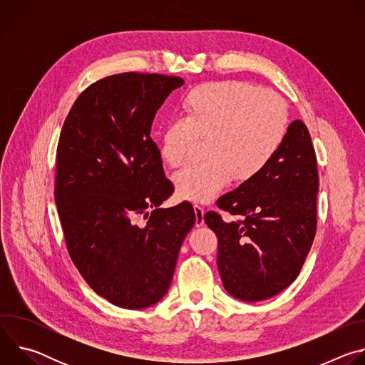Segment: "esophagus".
Returning a JSON list of instances; mask_svg holds the SVG:
<instances>
[{
  "instance_id": "esophagus-1",
  "label": "esophagus",
  "mask_w": 365,
  "mask_h": 365,
  "mask_svg": "<svg viewBox=\"0 0 365 365\" xmlns=\"http://www.w3.org/2000/svg\"><path fill=\"white\" fill-rule=\"evenodd\" d=\"M193 210H195V215H196L195 225H196L197 228H199V227H203V224H205V220H203L205 211H203V207H200L199 205H195V206H193Z\"/></svg>"
}]
</instances>
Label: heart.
<instances>
[{"label": "heart", "mask_w": 365, "mask_h": 365, "mask_svg": "<svg viewBox=\"0 0 365 365\" xmlns=\"http://www.w3.org/2000/svg\"><path fill=\"white\" fill-rule=\"evenodd\" d=\"M287 110L270 91L238 82H212L193 88L182 101L180 118L160 133L159 153L165 163L180 166L196 140L206 138L202 163L187 165L173 176L176 192L192 202L217 197L230 183L262 172L282 147Z\"/></svg>", "instance_id": "1"}]
</instances>
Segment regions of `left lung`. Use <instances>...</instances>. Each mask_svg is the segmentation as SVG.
<instances>
[{
  "instance_id": "8db88e82",
  "label": "left lung",
  "mask_w": 365,
  "mask_h": 365,
  "mask_svg": "<svg viewBox=\"0 0 365 365\" xmlns=\"http://www.w3.org/2000/svg\"><path fill=\"white\" fill-rule=\"evenodd\" d=\"M318 190L315 148L296 120L272 162L218 199L220 210L241 221L203 217L218 237V270L232 297L266 300L296 280L317 232Z\"/></svg>"
}]
</instances>
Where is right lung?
<instances>
[{"mask_svg": "<svg viewBox=\"0 0 365 365\" xmlns=\"http://www.w3.org/2000/svg\"><path fill=\"white\" fill-rule=\"evenodd\" d=\"M175 76L118 73L86 88L63 124L55 200L71 258L91 289L115 306L144 309L169 290L196 215L172 193L151 123ZM148 209H153L151 213ZM141 213L144 227L133 224Z\"/></svg>", "mask_w": 365, "mask_h": 365, "instance_id": "right-lung-1", "label": "right lung"}]
</instances>
